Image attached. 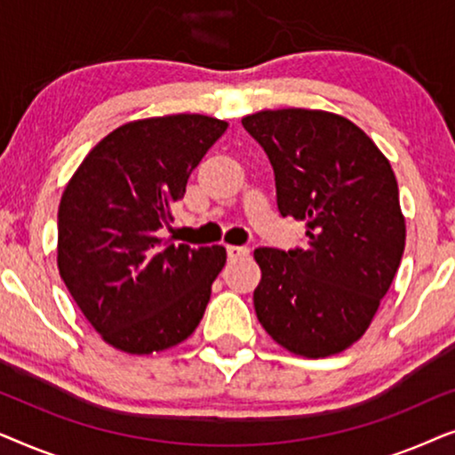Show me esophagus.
<instances>
[{"instance_id": "34e87169", "label": "esophagus", "mask_w": 455, "mask_h": 455, "mask_svg": "<svg viewBox=\"0 0 455 455\" xmlns=\"http://www.w3.org/2000/svg\"><path fill=\"white\" fill-rule=\"evenodd\" d=\"M226 251H228V259L229 260H238V259H244V257H248V248L246 246H226Z\"/></svg>"}]
</instances>
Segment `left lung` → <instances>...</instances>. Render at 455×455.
Masks as SVG:
<instances>
[{"label":"left lung","mask_w":455,"mask_h":455,"mask_svg":"<svg viewBox=\"0 0 455 455\" xmlns=\"http://www.w3.org/2000/svg\"><path fill=\"white\" fill-rule=\"evenodd\" d=\"M242 126L275 173L277 209L307 221V244L257 248L254 310L285 350L323 358L363 338L406 246L389 161L346 117L316 109H267Z\"/></svg>","instance_id":"8db88e82"}]
</instances>
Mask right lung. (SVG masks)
Here are the masks:
<instances>
[{"instance_id": "obj_1", "label": "right lung", "mask_w": 455, "mask_h": 455, "mask_svg": "<svg viewBox=\"0 0 455 455\" xmlns=\"http://www.w3.org/2000/svg\"><path fill=\"white\" fill-rule=\"evenodd\" d=\"M226 128L198 114L124 124L86 155L61 195L60 275L117 350H165L203 319L226 248L173 244L159 229L170 226L172 204Z\"/></svg>"}]
</instances>
